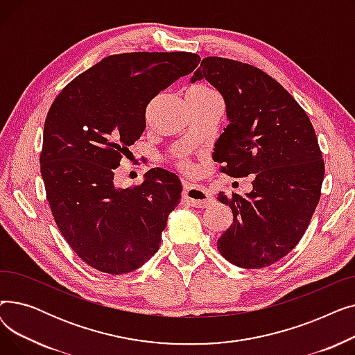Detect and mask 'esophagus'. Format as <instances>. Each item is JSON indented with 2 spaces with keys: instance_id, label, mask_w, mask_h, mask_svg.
Segmentation results:
<instances>
[{
  "instance_id": "34e87169",
  "label": "esophagus",
  "mask_w": 355,
  "mask_h": 355,
  "mask_svg": "<svg viewBox=\"0 0 355 355\" xmlns=\"http://www.w3.org/2000/svg\"><path fill=\"white\" fill-rule=\"evenodd\" d=\"M182 197L187 200L193 207H197V209L209 207L213 201L210 193H207L201 187H196V185H184Z\"/></svg>"
}]
</instances>
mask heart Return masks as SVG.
<instances>
[{
	"mask_svg": "<svg viewBox=\"0 0 355 355\" xmlns=\"http://www.w3.org/2000/svg\"><path fill=\"white\" fill-rule=\"evenodd\" d=\"M189 92H190V93H196V95H213V93H216L213 89H210V87H207V86H202V85L193 86ZM174 162H175L178 170H181V171H184V173H191V171H193V164H191L187 158H184V157L178 155V157H175Z\"/></svg>",
	"mask_w": 355,
	"mask_h": 355,
	"instance_id": "obj_1",
	"label": "heart"
}]
</instances>
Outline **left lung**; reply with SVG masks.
I'll return each mask as SVG.
<instances>
[{"mask_svg":"<svg viewBox=\"0 0 355 355\" xmlns=\"http://www.w3.org/2000/svg\"><path fill=\"white\" fill-rule=\"evenodd\" d=\"M201 79L226 102L229 125L213 154L220 173L254 174L248 196L218 193L233 223L217 249L239 268L270 266L300 243L321 198L325 164L315 129L291 93L252 64L206 58L191 82Z\"/></svg>","mask_w":355,"mask_h":355,"instance_id":"left-lung-1","label":"left lung"}]
</instances>
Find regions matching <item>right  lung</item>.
Instances as JSON below:
<instances>
[{
	"mask_svg": "<svg viewBox=\"0 0 355 355\" xmlns=\"http://www.w3.org/2000/svg\"><path fill=\"white\" fill-rule=\"evenodd\" d=\"M198 63L187 51L107 55L51 103L40 153L46 197L69 246L93 269L129 273L159 249L181 198L178 177L153 168L142 184L118 189L115 170L144 132L148 103Z\"/></svg>",
	"mask_w": 355,
	"mask_h": 355,
	"instance_id": "add662e5",
	"label": "right lung"
}]
</instances>
